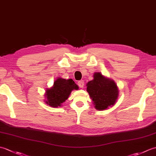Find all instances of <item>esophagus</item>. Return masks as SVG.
<instances>
[{"label":"esophagus","instance_id":"34e87169","mask_svg":"<svg viewBox=\"0 0 156 156\" xmlns=\"http://www.w3.org/2000/svg\"><path fill=\"white\" fill-rule=\"evenodd\" d=\"M84 82L83 80H80L78 82V85L80 87V88H83L84 87Z\"/></svg>","mask_w":156,"mask_h":156}]
</instances>
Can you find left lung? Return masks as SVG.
<instances>
[{"label": "left lung", "instance_id": "1", "mask_svg": "<svg viewBox=\"0 0 156 156\" xmlns=\"http://www.w3.org/2000/svg\"><path fill=\"white\" fill-rule=\"evenodd\" d=\"M87 87L97 110H104L114 105L118 98L119 91L115 82L104 77L101 73L96 72L94 79L88 82Z\"/></svg>", "mask_w": 156, "mask_h": 156}]
</instances>
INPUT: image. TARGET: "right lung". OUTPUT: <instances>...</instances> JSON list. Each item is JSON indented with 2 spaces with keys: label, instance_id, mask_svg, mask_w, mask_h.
Listing matches in <instances>:
<instances>
[{
  "label": "right lung",
  "instance_id": "obj_1",
  "mask_svg": "<svg viewBox=\"0 0 156 156\" xmlns=\"http://www.w3.org/2000/svg\"><path fill=\"white\" fill-rule=\"evenodd\" d=\"M74 89L77 90L78 87L73 80L59 78L54 82L53 87L46 90L47 101L45 102L52 107H60L61 104L67 100L71 92Z\"/></svg>",
  "mask_w": 156,
  "mask_h": 156
}]
</instances>
